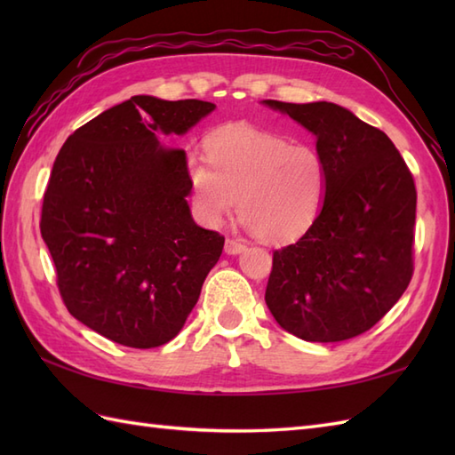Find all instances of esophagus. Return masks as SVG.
Masks as SVG:
<instances>
[{
    "label": "esophagus",
    "mask_w": 455,
    "mask_h": 455,
    "mask_svg": "<svg viewBox=\"0 0 455 455\" xmlns=\"http://www.w3.org/2000/svg\"><path fill=\"white\" fill-rule=\"evenodd\" d=\"M244 244L240 243V240H233V238H228L227 243H225V252L228 254V256H236V254H240V252H244Z\"/></svg>",
    "instance_id": "obj_1"
}]
</instances>
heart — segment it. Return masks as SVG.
Segmentation results:
<instances>
[{
    "mask_svg": "<svg viewBox=\"0 0 455 455\" xmlns=\"http://www.w3.org/2000/svg\"><path fill=\"white\" fill-rule=\"evenodd\" d=\"M207 160L191 156L186 178L193 209L209 227L230 212L267 244L301 238L321 212L328 172L307 144L250 124H227L205 142Z\"/></svg>",
    "mask_w": 455,
    "mask_h": 455,
    "instance_id": "obj_1",
    "label": "heart"
}]
</instances>
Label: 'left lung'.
Masks as SVG:
<instances>
[{
    "instance_id": "1",
    "label": "left lung",
    "mask_w": 455,
    "mask_h": 455,
    "mask_svg": "<svg viewBox=\"0 0 455 455\" xmlns=\"http://www.w3.org/2000/svg\"><path fill=\"white\" fill-rule=\"evenodd\" d=\"M315 134L328 183L307 233L274 252L266 305L307 342H340L379 323L412 277L417 189L383 131L336 103L262 101Z\"/></svg>"
}]
</instances>
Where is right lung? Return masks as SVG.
Returning a JSON list of instances; mask_svg holds the SVG:
<instances>
[{"label": "right lung", "mask_w": 455, "mask_h": 455, "mask_svg": "<svg viewBox=\"0 0 455 455\" xmlns=\"http://www.w3.org/2000/svg\"><path fill=\"white\" fill-rule=\"evenodd\" d=\"M134 95L68 137L44 191L41 235L74 318L129 347L170 342L225 238L191 217L183 137L215 111Z\"/></svg>", "instance_id": "add662e5"}]
</instances>
